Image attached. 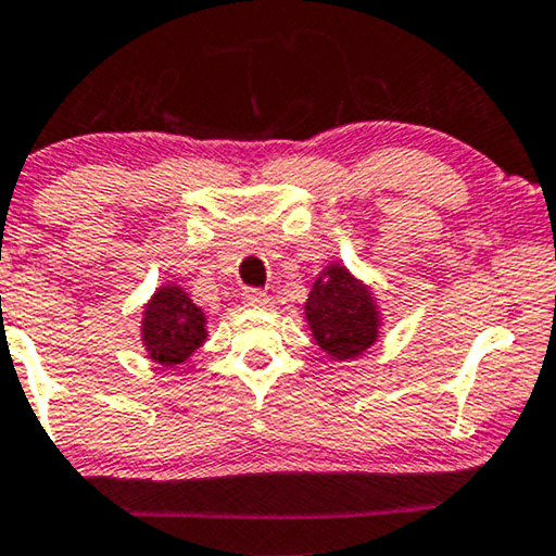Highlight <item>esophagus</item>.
<instances>
[{"label":"esophagus","instance_id":"esophagus-1","mask_svg":"<svg viewBox=\"0 0 556 556\" xmlns=\"http://www.w3.org/2000/svg\"><path fill=\"white\" fill-rule=\"evenodd\" d=\"M241 298L249 307H264L266 302H269V294H266L264 290H258V287H245Z\"/></svg>","mask_w":556,"mask_h":556}]
</instances>
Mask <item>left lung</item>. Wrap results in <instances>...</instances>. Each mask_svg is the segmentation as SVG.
Wrapping results in <instances>:
<instances>
[{
  "instance_id": "left-lung-1",
  "label": "left lung",
  "mask_w": 556,
  "mask_h": 556,
  "mask_svg": "<svg viewBox=\"0 0 556 556\" xmlns=\"http://www.w3.org/2000/svg\"><path fill=\"white\" fill-rule=\"evenodd\" d=\"M305 315L315 341L333 359H351L377 341V307L369 290L343 266H328L315 279Z\"/></svg>"
}]
</instances>
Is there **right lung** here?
<instances>
[{"label": "right lung", "instance_id": "1", "mask_svg": "<svg viewBox=\"0 0 556 556\" xmlns=\"http://www.w3.org/2000/svg\"><path fill=\"white\" fill-rule=\"evenodd\" d=\"M205 313L181 292V287H161L146 305L143 346L153 362L172 367L192 356L205 341Z\"/></svg>", "mask_w": 556, "mask_h": 556}]
</instances>
